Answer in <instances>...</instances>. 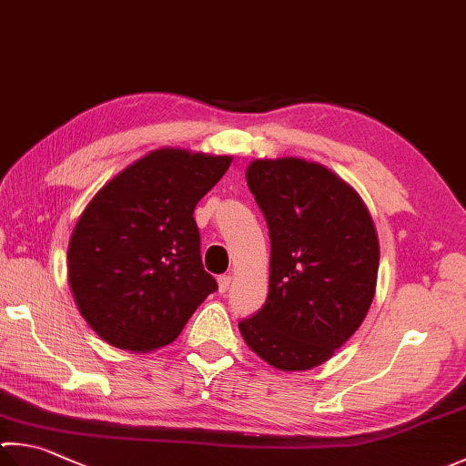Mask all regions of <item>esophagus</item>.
<instances>
[{
  "label": "esophagus",
  "mask_w": 466,
  "mask_h": 466,
  "mask_svg": "<svg viewBox=\"0 0 466 466\" xmlns=\"http://www.w3.org/2000/svg\"><path fill=\"white\" fill-rule=\"evenodd\" d=\"M231 288V276H218V292L225 294Z\"/></svg>",
  "instance_id": "esophagus-1"
}]
</instances>
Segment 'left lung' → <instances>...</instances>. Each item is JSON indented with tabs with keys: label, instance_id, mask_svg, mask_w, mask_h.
Listing matches in <instances>:
<instances>
[{
	"label": "left lung",
	"instance_id": "left-lung-1",
	"mask_svg": "<svg viewBox=\"0 0 466 466\" xmlns=\"http://www.w3.org/2000/svg\"><path fill=\"white\" fill-rule=\"evenodd\" d=\"M248 187L269 229V292L239 330L251 350L282 371L332 357L370 310L380 243L357 192L320 164L256 160Z\"/></svg>",
	"mask_w": 466,
	"mask_h": 466
}]
</instances>
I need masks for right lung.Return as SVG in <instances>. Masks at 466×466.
<instances>
[{
    "instance_id": "right-lung-1",
    "label": "right lung",
    "mask_w": 466,
    "mask_h": 466,
    "mask_svg": "<svg viewBox=\"0 0 466 466\" xmlns=\"http://www.w3.org/2000/svg\"><path fill=\"white\" fill-rule=\"evenodd\" d=\"M229 166V156L157 150L86 205L68 243V282L109 345L134 353L170 345L215 292L192 213Z\"/></svg>"
}]
</instances>
